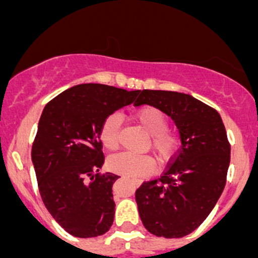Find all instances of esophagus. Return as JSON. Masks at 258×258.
<instances>
[{"label":"esophagus","instance_id":"obj_1","mask_svg":"<svg viewBox=\"0 0 258 258\" xmlns=\"http://www.w3.org/2000/svg\"><path fill=\"white\" fill-rule=\"evenodd\" d=\"M131 181H132V183L135 184V186H140V184H141V179H137V178H131Z\"/></svg>","mask_w":258,"mask_h":258}]
</instances>
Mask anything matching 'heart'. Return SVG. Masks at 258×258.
<instances>
[{
  "instance_id": "heart-1",
  "label": "heart",
  "mask_w": 258,
  "mask_h": 258,
  "mask_svg": "<svg viewBox=\"0 0 258 258\" xmlns=\"http://www.w3.org/2000/svg\"><path fill=\"white\" fill-rule=\"evenodd\" d=\"M135 119L150 134V147L160 163L175 157L181 145V137L176 131L167 128V116L153 106H144L135 112ZM121 118L112 113L103 119L100 128V140L103 147L114 151L119 145ZM108 167L114 173L131 177H146L153 171V160L147 155L119 153L108 160Z\"/></svg>"
}]
</instances>
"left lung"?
<instances>
[{"instance_id":"left-lung-1","label":"left lung","mask_w":258,"mask_h":258,"mask_svg":"<svg viewBox=\"0 0 258 258\" xmlns=\"http://www.w3.org/2000/svg\"><path fill=\"white\" fill-rule=\"evenodd\" d=\"M135 105L170 116L181 137L163 175L137 188L140 217L157 237H183L206 220L225 188L231 157L225 124L215 108L186 93L144 90Z\"/></svg>"}]
</instances>
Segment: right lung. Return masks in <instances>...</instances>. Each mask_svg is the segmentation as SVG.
Returning a JSON list of instances; mask_svg holds the SVG:
<instances>
[{"mask_svg": "<svg viewBox=\"0 0 258 258\" xmlns=\"http://www.w3.org/2000/svg\"><path fill=\"white\" fill-rule=\"evenodd\" d=\"M139 93L83 83L43 108L31 152L38 189L54 221L75 237H97L112 226V184L119 176L100 173L105 156L98 134L103 119Z\"/></svg>", "mask_w": 258, "mask_h": 258, "instance_id": "right-lung-1", "label": "right lung"}]
</instances>
